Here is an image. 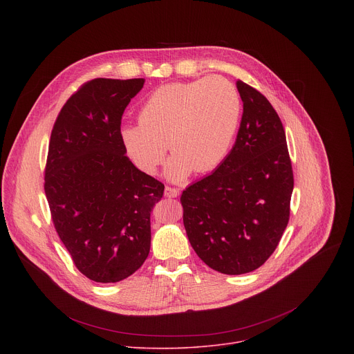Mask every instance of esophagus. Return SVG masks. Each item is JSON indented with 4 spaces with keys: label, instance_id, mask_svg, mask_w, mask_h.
Returning <instances> with one entry per match:
<instances>
[{
    "label": "esophagus",
    "instance_id": "esophagus-1",
    "mask_svg": "<svg viewBox=\"0 0 354 354\" xmlns=\"http://www.w3.org/2000/svg\"><path fill=\"white\" fill-rule=\"evenodd\" d=\"M165 196L167 197H178L179 196V190L176 187L165 186Z\"/></svg>",
    "mask_w": 354,
    "mask_h": 354
}]
</instances>
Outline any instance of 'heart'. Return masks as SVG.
I'll return each instance as SVG.
<instances>
[{
    "label": "heart",
    "instance_id": "obj_1",
    "mask_svg": "<svg viewBox=\"0 0 354 354\" xmlns=\"http://www.w3.org/2000/svg\"><path fill=\"white\" fill-rule=\"evenodd\" d=\"M241 112L238 89L223 77L165 84L144 100L138 122L120 129V140L129 158L145 174H156L169 144L174 157L167 175L179 182L192 171L207 174L225 160Z\"/></svg>",
    "mask_w": 354,
    "mask_h": 354
}]
</instances>
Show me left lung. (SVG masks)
Here are the masks:
<instances>
[{
    "mask_svg": "<svg viewBox=\"0 0 354 354\" xmlns=\"http://www.w3.org/2000/svg\"><path fill=\"white\" fill-rule=\"evenodd\" d=\"M243 113L231 153L180 196L183 225L197 257L224 274L261 268L290 218L294 176L284 127L269 100L236 81Z\"/></svg>",
    "mask_w": 354,
    "mask_h": 354,
    "instance_id": "obj_1",
    "label": "left lung"
}]
</instances>
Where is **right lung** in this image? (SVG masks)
<instances>
[{
	"label": "right lung",
	"instance_id": "1",
	"mask_svg": "<svg viewBox=\"0 0 354 354\" xmlns=\"http://www.w3.org/2000/svg\"><path fill=\"white\" fill-rule=\"evenodd\" d=\"M144 78H95L70 96L50 136L44 193L75 268L118 283L149 254V216L164 183L137 169L120 140L122 116Z\"/></svg>",
	"mask_w": 354,
	"mask_h": 354
}]
</instances>
